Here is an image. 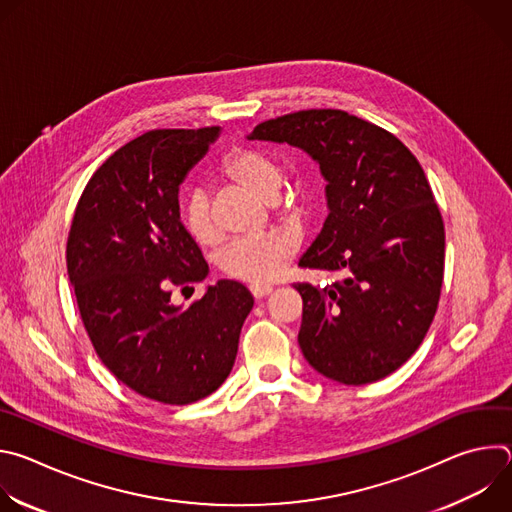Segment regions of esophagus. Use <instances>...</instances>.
Listing matches in <instances>:
<instances>
[{"label":"esophagus","mask_w":512,"mask_h":512,"mask_svg":"<svg viewBox=\"0 0 512 512\" xmlns=\"http://www.w3.org/2000/svg\"><path fill=\"white\" fill-rule=\"evenodd\" d=\"M273 291V287L271 285H251V294H253V298L255 300H263V298H267L269 294Z\"/></svg>","instance_id":"obj_1"}]
</instances>
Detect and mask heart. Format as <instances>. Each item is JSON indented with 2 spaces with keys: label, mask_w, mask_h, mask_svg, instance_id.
Listing matches in <instances>:
<instances>
[{
  "label": "heart",
  "mask_w": 512,
  "mask_h": 512,
  "mask_svg": "<svg viewBox=\"0 0 512 512\" xmlns=\"http://www.w3.org/2000/svg\"><path fill=\"white\" fill-rule=\"evenodd\" d=\"M223 172L261 200H273L281 188V168L265 152L255 148L233 150L223 164ZM279 210H287L281 206ZM182 221L186 231L202 245L218 239V229L212 214V202L204 188H190L182 200ZM298 239L289 231H275L259 239H239L221 255V267L227 275L265 285L275 281L289 259L294 257Z\"/></svg>",
  "instance_id": "heart-1"
}]
</instances>
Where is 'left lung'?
<instances>
[{
  "label": "left lung",
  "instance_id": "obj_1",
  "mask_svg": "<svg viewBox=\"0 0 512 512\" xmlns=\"http://www.w3.org/2000/svg\"><path fill=\"white\" fill-rule=\"evenodd\" d=\"M247 139L289 143L326 180L328 216L302 267L340 273L294 283L310 367L342 385L385 379L417 350L444 279V221L417 158L389 131L340 109L259 123Z\"/></svg>",
  "mask_w": 512,
  "mask_h": 512
}]
</instances>
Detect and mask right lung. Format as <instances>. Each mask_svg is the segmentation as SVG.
<instances>
[{"label": "right lung", "instance_id": "add662e5", "mask_svg": "<svg viewBox=\"0 0 512 512\" xmlns=\"http://www.w3.org/2000/svg\"><path fill=\"white\" fill-rule=\"evenodd\" d=\"M221 127L156 129L119 148L89 180L72 218L66 267L105 367L135 393L188 405L225 383L253 296L221 279L188 308L172 287L208 263L180 221V184Z\"/></svg>", "mask_w": 512, "mask_h": 512}]
</instances>
